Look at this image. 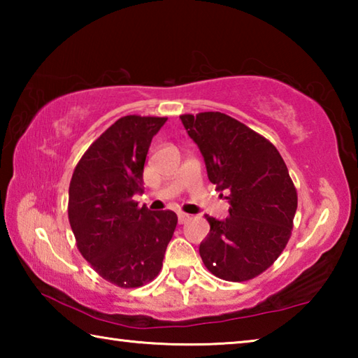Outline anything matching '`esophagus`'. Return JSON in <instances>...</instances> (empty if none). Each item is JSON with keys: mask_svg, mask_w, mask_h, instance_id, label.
Listing matches in <instances>:
<instances>
[{"mask_svg": "<svg viewBox=\"0 0 358 358\" xmlns=\"http://www.w3.org/2000/svg\"><path fill=\"white\" fill-rule=\"evenodd\" d=\"M189 215H186V213H178V222L180 224H185L186 221H189Z\"/></svg>", "mask_w": 358, "mask_h": 358, "instance_id": "1", "label": "esophagus"}]
</instances>
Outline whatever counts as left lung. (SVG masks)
<instances>
[{
    "label": "left lung",
    "mask_w": 358,
    "mask_h": 358,
    "mask_svg": "<svg viewBox=\"0 0 358 358\" xmlns=\"http://www.w3.org/2000/svg\"><path fill=\"white\" fill-rule=\"evenodd\" d=\"M180 118L201 150L208 180L229 192L226 220L205 216L203 264L221 280H252L273 265L292 234L296 189L286 162L273 143L226 113Z\"/></svg>",
    "instance_id": "left-lung-1"
}]
</instances>
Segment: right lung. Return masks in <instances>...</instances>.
<instances>
[{
    "instance_id": "obj_1",
    "label": "right lung",
    "mask_w": 358,
    "mask_h": 358,
    "mask_svg": "<svg viewBox=\"0 0 358 358\" xmlns=\"http://www.w3.org/2000/svg\"><path fill=\"white\" fill-rule=\"evenodd\" d=\"M167 118L128 115L85 151L69 185V224L82 256L118 287H141L159 275L178 217L138 207L151 138Z\"/></svg>"
}]
</instances>
